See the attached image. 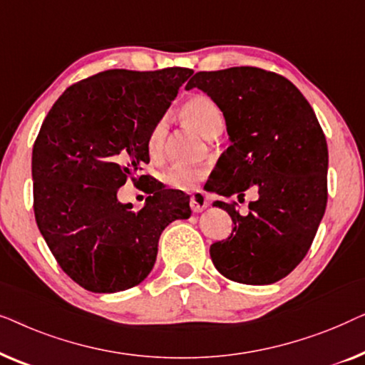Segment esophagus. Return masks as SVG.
Returning <instances> with one entry per match:
<instances>
[{
	"label": "esophagus",
	"mask_w": 365,
	"mask_h": 365,
	"mask_svg": "<svg viewBox=\"0 0 365 365\" xmlns=\"http://www.w3.org/2000/svg\"><path fill=\"white\" fill-rule=\"evenodd\" d=\"M207 207H208V200L205 197L203 192H197L192 195V198H190V208L193 210V213L203 212Z\"/></svg>",
	"instance_id": "1"
}]
</instances>
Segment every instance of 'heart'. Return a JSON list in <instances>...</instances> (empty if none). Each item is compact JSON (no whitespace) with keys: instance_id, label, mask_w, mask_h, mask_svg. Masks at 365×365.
<instances>
[{"instance_id":"b5f03b06","label":"heart","mask_w":365,"mask_h":365,"mask_svg":"<svg viewBox=\"0 0 365 365\" xmlns=\"http://www.w3.org/2000/svg\"><path fill=\"white\" fill-rule=\"evenodd\" d=\"M182 117L188 122L190 125L195 127L203 137L212 138L218 135L220 130L223 129L225 119L223 112L220 106L215 102L212 97L205 94L192 96L190 99L183 102L182 106ZM168 132V119L160 117L148 132L147 137V152L150 158L157 160L162 157L163 145H165V138ZM207 167H193V165H182L175 163L168 170L163 173V182L168 187L188 192L193 190L197 185L207 177Z\"/></svg>"}]
</instances>
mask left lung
I'll return each mask as SVG.
<instances>
[{"instance_id": "8db88e82", "label": "left lung", "mask_w": 365, "mask_h": 365, "mask_svg": "<svg viewBox=\"0 0 365 365\" xmlns=\"http://www.w3.org/2000/svg\"><path fill=\"white\" fill-rule=\"evenodd\" d=\"M197 87L222 109L232 145L218 158L210 190L238 203L215 202L233 220L227 240L210 246L225 278L241 284H273L301 263L326 212L327 143L317 117L299 89L283 76L259 68L197 73L185 89Z\"/></svg>"}]
</instances>
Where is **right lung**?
<instances>
[{"label": "right lung", "mask_w": 365, "mask_h": 365, "mask_svg": "<svg viewBox=\"0 0 365 365\" xmlns=\"http://www.w3.org/2000/svg\"><path fill=\"white\" fill-rule=\"evenodd\" d=\"M187 68L109 69L76 82L54 102L33 147L34 217L51 253L71 279L92 292H117L147 278L168 223L190 217V197L150 175L147 137ZM127 178L149 197L133 212L116 192Z\"/></svg>", "instance_id": "obj_1"}]
</instances>
